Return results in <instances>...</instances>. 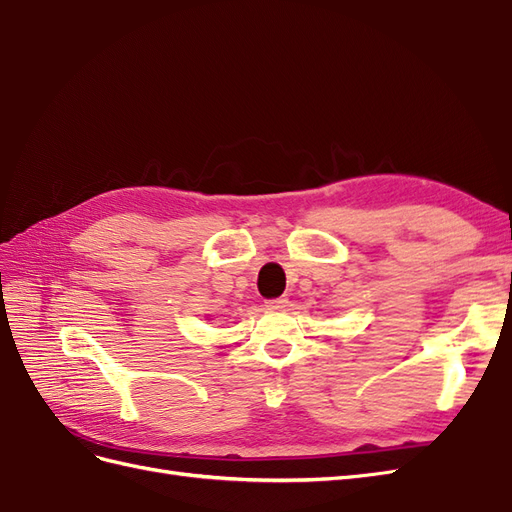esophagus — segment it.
<instances>
[{"mask_svg": "<svg viewBox=\"0 0 512 512\" xmlns=\"http://www.w3.org/2000/svg\"><path fill=\"white\" fill-rule=\"evenodd\" d=\"M288 297H277V299H269L267 301V307L269 309H286L288 307Z\"/></svg>", "mask_w": 512, "mask_h": 512, "instance_id": "obj_1", "label": "esophagus"}]
</instances>
